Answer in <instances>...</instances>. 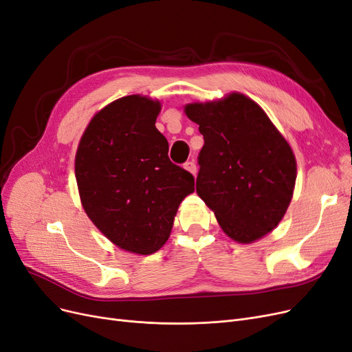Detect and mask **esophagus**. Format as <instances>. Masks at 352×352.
<instances>
[{
  "mask_svg": "<svg viewBox=\"0 0 352 352\" xmlns=\"http://www.w3.org/2000/svg\"><path fill=\"white\" fill-rule=\"evenodd\" d=\"M184 168L187 169L188 173H191L192 175H196V173H197V166H196V164H194V161H187V162L184 164Z\"/></svg>",
  "mask_w": 352,
  "mask_h": 352,
  "instance_id": "obj_1",
  "label": "esophagus"
}]
</instances>
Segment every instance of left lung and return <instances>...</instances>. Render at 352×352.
I'll return each instance as SVG.
<instances>
[{
    "label": "left lung",
    "mask_w": 352,
    "mask_h": 352,
    "mask_svg": "<svg viewBox=\"0 0 352 352\" xmlns=\"http://www.w3.org/2000/svg\"><path fill=\"white\" fill-rule=\"evenodd\" d=\"M199 124L196 190L228 236L250 243L283 219L296 183V160L264 110L233 93L225 100L186 106Z\"/></svg>",
    "instance_id": "8db88e82"
}]
</instances>
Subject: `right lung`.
I'll use <instances>...</instances> for the list:
<instances>
[{"mask_svg": "<svg viewBox=\"0 0 352 352\" xmlns=\"http://www.w3.org/2000/svg\"><path fill=\"white\" fill-rule=\"evenodd\" d=\"M161 104L127 96L97 113L81 138L75 177L84 210L119 248L149 255L168 241L194 177L171 162L155 127Z\"/></svg>", "mask_w": 352, "mask_h": 352, "instance_id": "obj_1", "label": "right lung"}]
</instances>
